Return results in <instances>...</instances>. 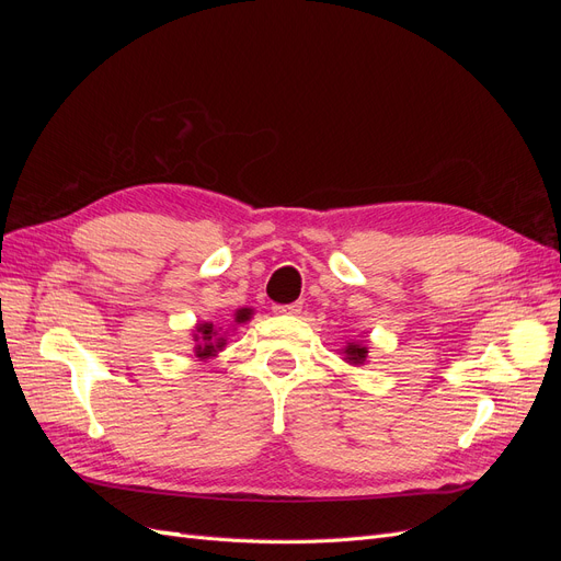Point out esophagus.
I'll return each instance as SVG.
<instances>
[{"label": "esophagus", "mask_w": 561, "mask_h": 561, "mask_svg": "<svg viewBox=\"0 0 561 561\" xmlns=\"http://www.w3.org/2000/svg\"><path fill=\"white\" fill-rule=\"evenodd\" d=\"M274 313L276 316H297V313H301V304H276Z\"/></svg>", "instance_id": "1"}]
</instances>
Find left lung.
<instances>
[{
  "label": "left lung",
  "mask_w": 561,
  "mask_h": 561,
  "mask_svg": "<svg viewBox=\"0 0 561 561\" xmlns=\"http://www.w3.org/2000/svg\"><path fill=\"white\" fill-rule=\"evenodd\" d=\"M367 342H363V339H353V342H348L342 353H344V360L348 365H365L367 363Z\"/></svg>",
  "instance_id": "left-lung-1"
}]
</instances>
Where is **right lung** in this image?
<instances>
[{
	"mask_svg": "<svg viewBox=\"0 0 561 561\" xmlns=\"http://www.w3.org/2000/svg\"><path fill=\"white\" fill-rule=\"evenodd\" d=\"M252 316V309H239L233 313V322H245L250 320ZM194 334V355L201 360L206 363L210 358H215V355L222 351L227 346V332H222V328H215L213 322H196V328L192 330Z\"/></svg>",
	"mask_w": 561,
	"mask_h": 561,
	"instance_id": "1",
	"label": "right lung"
}]
</instances>
